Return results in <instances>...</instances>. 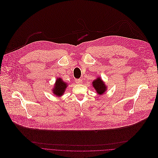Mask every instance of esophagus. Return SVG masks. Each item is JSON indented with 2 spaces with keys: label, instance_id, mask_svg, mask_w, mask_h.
<instances>
[{
  "label": "esophagus",
  "instance_id": "esophagus-1",
  "mask_svg": "<svg viewBox=\"0 0 158 158\" xmlns=\"http://www.w3.org/2000/svg\"><path fill=\"white\" fill-rule=\"evenodd\" d=\"M75 82L77 84H80L82 83V80L81 79H76L75 80Z\"/></svg>",
  "mask_w": 158,
  "mask_h": 158
}]
</instances>
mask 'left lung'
<instances>
[{
    "label": "left lung",
    "instance_id": "left-lung-1",
    "mask_svg": "<svg viewBox=\"0 0 158 158\" xmlns=\"http://www.w3.org/2000/svg\"><path fill=\"white\" fill-rule=\"evenodd\" d=\"M93 86L99 94H103L106 89L103 81L100 78H98L97 80L93 81Z\"/></svg>",
    "mask_w": 158,
    "mask_h": 158
}]
</instances>
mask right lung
Segmentation results:
<instances>
[{
	"label": "right lung",
	"instance_id": "obj_1",
	"mask_svg": "<svg viewBox=\"0 0 158 158\" xmlns=\"http://www.w3.org/2000/svg\"><path fill=\"white\" fill-rule=\"evenodd\" d=\"M67 88L66 83L64 82L61 78H58L55 82V88L53 89V93L55 95L58 97H61L63 93H64Z\"/></svg>",
	"mask_w": 158,
	"mask_h": 158
}]
</instances>
